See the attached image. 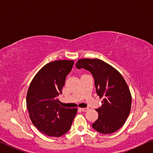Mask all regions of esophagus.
<instances>
[{
    "label": "esophagus",
    "mask_w": 153,
    "mask_h": 153,
    "mask_svg": "<svg viewBox=\"0 0 153 153\" xmlns=\"http://www.w3.org/2000/svg\"><path fill=\"white\" fill-rule=\"evenodd\" d=\"M88 109H89L88 108H80V110L81 111H83V112L87 111Z\"/></svg>",
    "instance_id": "34e87169"
}]
</instances>
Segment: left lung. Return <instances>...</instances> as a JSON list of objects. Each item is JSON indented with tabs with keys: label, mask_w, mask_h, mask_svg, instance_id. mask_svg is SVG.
Instances as JSON below:
<instances>
[{
	"label": "left lung",
	"mask_w": 153,
	"mask_h": 153,
	"mask_svg": "<svg viewBox=\"0 0 153 153\" xmlns=\"http://www.w3.org/2000/svg\"><path fill=\"white\" fill-rule=\"evenodd\" d=\"M76 67L92 73L97 95L102 98V106L96 109L98 118L92 126L104 134L118 130L125 124L131 105V93L124 78L114 67L97 58L79 59Z\"/></svg>",
	"instance_id": "1"
}]
</instances>
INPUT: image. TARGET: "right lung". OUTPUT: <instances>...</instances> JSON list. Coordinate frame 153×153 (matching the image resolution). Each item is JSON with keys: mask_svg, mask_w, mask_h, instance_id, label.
<instances>
[{"mask_svg": "<svg viewBox=\"0 0 153 153\" xmlns=\"http://www.w3.org/2000/svg\"><path fill=\"white\" fill-rule=\"evenodd\" d=\"M74 60L50 62L35 74L27 92L26 106L33 124L49 137H60L69 131L77 108L60 105L58 99Z\"/></svg>", "mask_w": 153, "mask_h": 153, "instance_id": "obj_1", "label": "right lung"}]
</instances>
